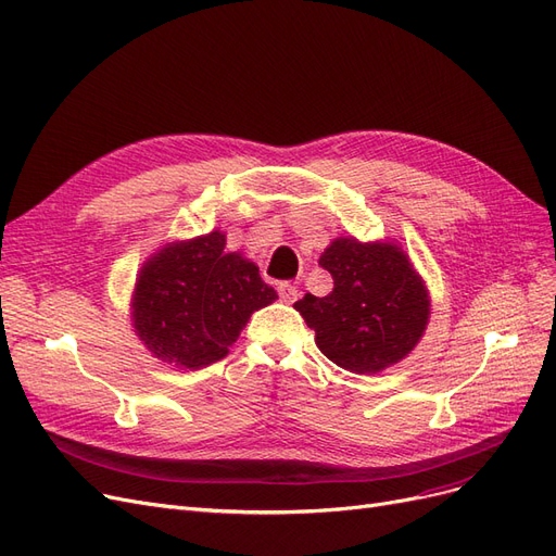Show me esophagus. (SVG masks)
<instances>
[{"label": "esophagus", "mask_w": 556, "mask_h": 556, "mask_svg": "<svg viewBox=\"0 0 556 556\" xmlns=\"http://www.w3.org/2000/svg\"><path fill=\"white\" fill-rule=\"evenodd\" d=\"M277 291H279V298H281L286 304H293V302L298 300V295H300L293 283H279Z\"/></svg>", "instance_id": "34e87169"}]
</instances>
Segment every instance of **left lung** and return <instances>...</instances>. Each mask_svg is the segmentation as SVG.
<instances>
[{"instance_id": "1", "label": "left lung", "mask_w": 556, "mask_h": 556, "mask_svg": "<svg viewBox=\"0 0 556 556\" xmlns=\"http://www.w3.org/2000/svg\"><path fill=\"white\" fill-rule=\"evenodd\" d=\"M318 265L332 275L326 298L298 300L326 357L353 374H376L418 346L429 324V291L395 240L334 238Z\"/></svg>"}]
</instances>
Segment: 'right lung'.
I'll return each mask as SVG.
<instances>
[{"mask_svg": "<svg viewBox=\"0 0 556 556\" xmlns=\"http://www.w3.org/2000/svg\"><path fill=\"white\" fill-rule=\"evenodd\" d=\"M224 249L222 230L173 240L138 270L131 326L161 363L201 369L222 361L252 314L279 298L254 261Z\"/></svg>", "mask_w": 556, "mask_h": 556, "instance_id": "1", "label": "right lung"}]
</instances>
